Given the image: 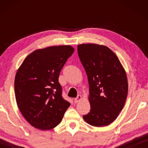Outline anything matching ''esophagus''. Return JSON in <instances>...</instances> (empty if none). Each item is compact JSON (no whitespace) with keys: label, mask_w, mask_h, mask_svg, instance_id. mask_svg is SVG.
Wrapping results in <instances>:
<instances>
[{"label":"esophagus","mask_w":148,"mask_h":148,"mask_svg":"<svg viewBox=\"0 0 148 148\" xmlns=\"http://www.w3.org/2000/svg\"><path fill=\"white\" fill-rule=\"evenodd\" d=\"M82 96H81V95H78L77 97L75 98L74 102H75V103H78L79 102H80V100H82Z\"/></svg>","instance_id":"obj_1"}]
</instances>
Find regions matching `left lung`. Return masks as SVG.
I'll return each instance as SVG.
<instances>
[{
    "label": "left lung",
    "instance_id": "8db88e82",
    "mask_svg": "<svg viewBox=\"0 0 148 148\" xmlns=\"http://www.w3.org/2000/svg\"><path fill=\"white\" fill-rule=\"evenodd\" d=\"M79 59L88 75L90 111L83 118L94 127L110 125L119 116L128 93L127 75L110 48L95 44L77 46Z\"/></svg>",
    "mask_w": 148,
    "mask_h": 148
}]
</instances>
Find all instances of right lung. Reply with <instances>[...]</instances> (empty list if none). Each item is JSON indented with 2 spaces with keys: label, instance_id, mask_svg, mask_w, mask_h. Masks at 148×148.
Returning <instances> with one entry per match:
<instances>
[{
  "label": "right lung",
  "instance_id": "1",
  "mask_svg": "<svg viewBox=\"0 0 148 148\" xmlns=\"http://www.w3.org/2000/svg\"><path fill=\"white\" fill-rule=\"evenodd\" d=\"M74 50L69 45L36 50L25 58L17 70L16 102L24 118L36 129L54 128L70 106L62 98L58 77Z\"/></svg>",
  "mask_w": 148,
  "mask_h": 148
}]
</instances>
